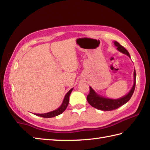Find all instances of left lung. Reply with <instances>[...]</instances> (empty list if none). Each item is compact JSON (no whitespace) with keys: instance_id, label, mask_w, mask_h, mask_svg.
Returning a JSON list of instances; mask_svg holds the SVG:
<instances>
[{"instance_id":"8db88e82","label":"left lung","mask_w":150,"mask_h":150,"mask_svg":"<svg viewBox=\"0 0 150 150\" xmlns=\"http://www.w3.org/2000/svg\"><path fill=\"white\" fill-rule=\"evenodd\" d=\"M114 45L117 47V49L118 50L122 53L127 54L128 57H130L129 53L126 50L124 47L120 45V44L117 42H114ZM136 71L135 69L134 71V84L133 87H132L130 92L128 93V94L122 97V98H120L118 99H111L108 98H105L103 97H101L99 96L98 93L95 92L92 88L90 87V92L88 95L87 96V101L88 103L97 109L104 110V111H110L117 109V108L122 106L123 105L125 104L126 103L129 101V99L133 94V92L135 88V84H136Z\"/></svg>"}]
</instances>
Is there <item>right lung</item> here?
Returning <instances> with one entry per match:
<instances>
[{
  "instance_id": "add662e5",
  "label": "right lung",
  "mask_w": 150,
  "mask_h": 150,
  "mask_svg": "<svg viewBox=\"0 0 150 150\" xmlns=\"http://www.w3.org/2000/svg\"><path fill=\"white\" fill-rule=\"evenodd\" d=\"M72 90H73V88H71L68 92L66 93L65 96V98L64 99L62 104L61 106L58 108H57V110L51 111V112H49L45 114H34L38 116L43 117V118H52V117L57 116L58 115H59V114H61L64 110L66 109L67 105L69 104V96H70V93H71V92H72Z\"/></svg>"
}]
</instances>
